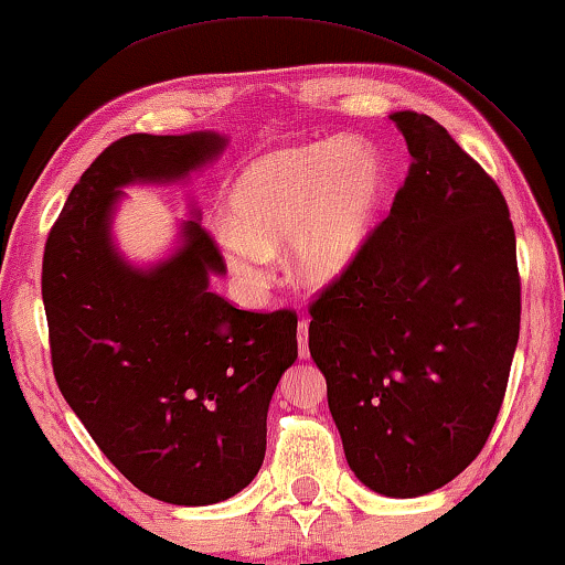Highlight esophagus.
Wrapping results in <instances>:
<instances>
[{
  "instance_id": "34e87169",
  "label": "esophagus",
  "mask_w": 565,
  "mask_h": 565,
  "mask_svg": "<svg viewBox=\"0 0 565 565\" xmlns=\"http://www.w3.org/2000/svg\"><path fill=\"white\" fill-rule=\"evenodd\" d=\"M297 343H299V355H301V359H309V322L307 320L299 322Z\"/></svg>"
}]
</instances>
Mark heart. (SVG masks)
Wrapping results in <instances>:
<instances>
[{
    "label": "heart",
    "mask_w": 565,
    "mask_h": 565,
    "mask_svg": "<svg viewBox=\"0 0 565 565\" xmlns=\"http://www.w3.org/2000/svg\"><path fill=\"white\" fill-rule=\"evenodd\" d=\"M386 169L365 142H315L248 166L230 194L235 230L222 233L230 266L248 286L268 279V253L289 242V266L307 284L351 268L386 204Z\"/></svg>",
    "instance_id": "obj_1"
}]
</instances>
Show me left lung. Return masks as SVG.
Masks as SVG:
<instances>
[{"label": "left lung", "mask_w": 565, "mask_h": 565, "mask_svg": "<svg viewBox=\"0 0 565 565\" xmlns=\"http://www.w3.org/2000/svg\"><path fill=\"white\" fill-rule=\"evenodd\" d=\"M412 163L359 260L309 301V353L348 466L386 497L471 466L502 409L522 284L497 181L433 117L394 113Z\"/></svg>", "instance_id": "1"}]
</instances>
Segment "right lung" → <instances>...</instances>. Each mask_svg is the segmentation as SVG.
I'll use <instances>...</instances> for the list:
<instances>
[{"mask_svg": "<svg viewBox=\"0 0 565 565\" xmlns=\"http://www.w3.org/2000/svg\"><path fill=\"white\" fill-rule=\"evenodd\" d=\"M220 135L135 132L71 189L43 250L53 376L99 450L132 487L169 504L235 497L266 456V412L297 361V312H248L210 291L225 258L200 222L153 271L122 264L109 212L130 181L181 179Z\"/></svg>", "mask_w": 565, "mask_h": 565, "instance_id": "obj_1", "label": "right lung"}]
</instances>
